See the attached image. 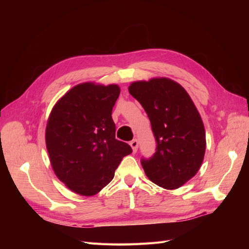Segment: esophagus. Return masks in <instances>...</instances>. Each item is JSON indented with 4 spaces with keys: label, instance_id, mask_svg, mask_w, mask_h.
<instances>
[{
    "label": "esophagus",
    "instance_id": "esophagus-1",
    "mask_svg": "<svg viewBox=\"0 0 249 249\" xmlns=\"http://www.w3.org/2000/svg\"><path fill=\"white\" fill-rule=\"evenodd\" d=\"M130 145H131L132 148H133V152L136 153L137 149H138V140H137V139H133V140L130 142Z\"/></svg>",
    "mask_w": 249,
    "mask_h": 249
}]
</instances>
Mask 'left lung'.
I'll use <instances>...</instances> for the list:
<instances>
[{"label":"left lung","instance_id":"left-lung-1","mask_svg":"<svg viewBox=\"0 0 249 249\" xmlns=\"http://www.w3.org/2000/svg\"><path fill=\"white\" fill-rule=\"evenodd\" d=\"M129 92L149 118L156 153L141 158L146 177L165 189H177L192 178L206 152V133L189 94L177 82L152 79L134 82Z\"/></svg>","mask_w":249,"mask_h":249}]
</instances>
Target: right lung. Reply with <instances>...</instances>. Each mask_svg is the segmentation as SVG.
<instances>
[{"instance_id":"1","label":"right lung","mask_w":249,"mask_h":249,"mask_svg":"<svg viewBox=\"0 0 249 249\" xmlns=\"http://www.w3.org/2000/svg\"><path fill=\"white\" fill-rule=\"evenodd\" d=\"M117 85L84 83L71 88L53 108L46 130L52 167L67 188L90 196L114 178L132 147L115 138L112 109Z\"/></svg>"}]
</instances>
